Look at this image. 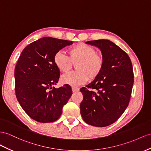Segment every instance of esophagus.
<instances>
[{"label": "esophagus", "instance_id": "esophagus-1", "mask_svg": "<svg viewBox=\"0 0 151 151\" xmlns=\"http://www.w3.org/2000/svg\"><path fill=\"white\" fill-rule=\"evenodd\" d=\"M80 90V88L78 87H72V91L73 92H78Z\"/></svg>", "mask_w": 151, "mask_h": 151}]
</instances>
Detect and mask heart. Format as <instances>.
I'll return each instance as SVG.
<instances>
[{"label": "heart", "instance_id": "1", "mask_svg": "<svg viewBox=\"0 0 151 151\" xmlns=\"http://www.w3.org/2000/svg\"><path fill=\"white\" fill-rule=\"evenodd\" d=\"M68 57L62 52H57L53 57L54 64L63 73H68L76 65V71L69 73L61 77V82L72 86H78L89 78L94 80L103 70L105 59L101 53L96 52L92 46L78 43L68 50Z\"/></svg>", "mask_w": 151, "mask_h": 151}]
</instances>
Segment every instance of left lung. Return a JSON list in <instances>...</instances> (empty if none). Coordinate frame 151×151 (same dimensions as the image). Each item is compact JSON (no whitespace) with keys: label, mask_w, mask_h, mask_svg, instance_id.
I'll return each mask as SVG.
<instances>
[{"label":"left lung","mask_w":151,"mask_h":151,"mask_svg":"<svg viewBox=\"0 0 151 151\" xmlns=\"http://www.w3.org/2000/svg\"><path fill=\"white\" fill-rule=\"evenodd\" d=\"M86 43L100 49L105 64L98 77L80 88L83 96L80 113L88 124L105 127L117 121L128 106L134 82L132 64L128 55L110 40Z\"/></svg>","instance_id":"left-lung-1"}]
</instances>
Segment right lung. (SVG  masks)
Wrapping results in <instances>:
<instances>
[{
	"label": "right lung",
	"mask_w": 151,
	"mask_h": 151,
	"mask_svg": "<svg viewBox=\"0 0 151 151\" xmlns=\"http://www.w3.org/2000/svg\"><path fill=\"white\" fill-rule=\"evenodd\" d=\"M72 43L71 41L44 37L27 46L19 57L14 70L15 93L23 110L36 121H57L72 95L68 84L52 87L60 77L54 55Z\"/></svg>",
	"instance_id": "right-lung-1"
}]
</instances>
